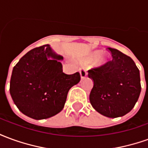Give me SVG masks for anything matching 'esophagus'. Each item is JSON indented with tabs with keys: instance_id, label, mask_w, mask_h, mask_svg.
Segmentation results:
<instances>
[{
	"instance_id": "esophagus-1",
	"label": "esophagus",
	"mask_w": 148,
	"mask_h": 148,
	"mask_svg": "<svg viewBox=\"0 0 148 148\" xmlns=\"http://www.w3.org/2000/svg\"><path fill=\"white\" fill-rule=\"evenodd\" d=\"M79 72H80V75H81V78H85V77L87 76V72H86V69L85 67H81L79 69Z\"/></svg>"
}]
</instances>
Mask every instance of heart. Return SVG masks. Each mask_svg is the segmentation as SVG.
<instances>
[{"mask_svg":"<svg viewBox=\"0 0 148 148\" xmlns=\"http://www.w3.org/2000/svg\"><path fill=\"white\" fill-rule=\"evenodd\" d=\"M100 54V51H96L93 53V54H91V55L87 58V60H93L94 58H96L97 57V55ZM106 60H107V58H106V56L105 55H100L98 56L97 58L96 59V62L98 63V64H104V63H106Z\"/></svg>","mask_w":148,"mask_h":148,"instance_id":"heart-1","label":"heart"}]
</instances>
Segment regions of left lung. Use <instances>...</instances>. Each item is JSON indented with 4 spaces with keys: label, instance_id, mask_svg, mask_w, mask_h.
Wrapping results in <instances>:
<instances>
[{
    "label": "left lung",
    "instance_id": "obj_1",
    "mask_svg": "<svg viewBox=\"0 0 148 148\" xmlns=\"http://www.w3.org/2000/svg\"><path fill=\"white\" fill-rule=\"evenodd\" d=\"M112 60L88 71L93 80L90 101L95 110L110 118L123 116L133 109L141 92L140 71L132 58L108 47Z\"/></svg>",
    "mask_w": 148,
    "mask_h": 148
}]
</instances>
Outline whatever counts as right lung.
Listing matches in <instances>:
<instances>
[{"mask_svg": "<svg viewBox=\"0 0 148 148\" xmlns=\"http://www.w3.org/2000/svg\"><path fill=\"white\" fill-rule=\"evenodd\" d=\"M49 45L31 50L16 64L10 94L19 110L36 120L51 117L64 107L71 87L81 80L79 72L66 74Z\"/></svg>", "mask_w": 148, "mask_h": 148, "instance_id": "obj_1", "label": "right lung"}]
</instances>
